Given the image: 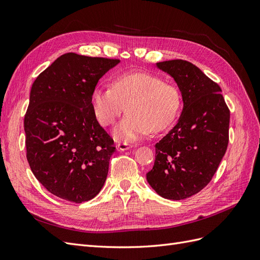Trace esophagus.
I'll use <instances>...</instances> for the list:
<instances>
[{
    "label": "esophagus",
    "mask_w": 260,
    "mask_h": 260,
    "mask_svg": "<svg viewBox=\"0 0 260 260\" xmlns=\"http://www.w3.org/2000/svg\"><path fill=\"white\" fill-rule=\"evenodd\" d=\"M132 145L127 142H119L117 144V148L119 149V151H127V149H130Z\"/></svg>",
    "instance_id": "obj_1"
}]
</instances>
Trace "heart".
Listing matches in <instances>:
<instances>
[{"instance_id": "heart-1", "label": "heart", "mask_w": 260, "mask_h": 260, "mask_svg": "<svg viewBox=\"0 0 260 260\" xmlns=\"http://www.w3.org/2000/svg\"><path fill=\"white\" fill-rule=\"evenodd\" d=\"M125 106L128 115L115 128L114 136L118 140L135 141L174 122L181 95L175 84L143 72L116 75L112 86H96L91 93L93 115L103 127L113 125Z\"/></svg>"}]
</instances>
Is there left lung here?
Listing matches in <instances>:
<instances>
[{"label": "left lung", "mask_w": 260, "mask_h": 260, "mask_svg": "<svg viewBox=\"0 0 260 260\" xmlns=\"http://www.w3.org/2000/svg\"><path fill=\"white\" fill-rule=\"evenodd\" d=\"M182 94L178 123L156 143L155 162L147 182L168 200H184L199 193L216 174L229 143L230 111L220 86L192 62H157Z\"/></svg>", "instance_id": "obj_1"}]
</instances>
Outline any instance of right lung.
<instances>
[{"label":"right lung","instance_id":"right-lung-1","mask_svg":"<svg viewBox=\"0 0 260 260\" xmlns=\"http://www.w3.org/2000/svg\"><path fill=\"white\" fill-rule=\"evenodd\" d=\"M119 59L66 53L37 77L23 119L27 160L46 190L74 203L103 187L114 140L91 108V93Z\"/></svg>","mask_w":260,"mask_h":260}]
</instances>
